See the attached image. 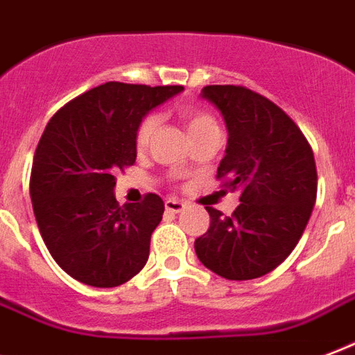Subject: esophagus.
Returning a JSON list of instances; mask_svg holds the SVG:
<instances>
[{"label":"esophagus","instance_id":"esophagus-1","mask_svg":"<svg viewBox=\"0 0 355 355\" xmlns=\"http://www.w3.org/2000/svg\"><path fill=\"white\" fill-rule=\"evenodd\" d=\"M185 207H187L185 203L180 202V200H172V198L164 202V209H166L168 213H181Z\"/></svg>","mask_w":355,"mask_h":355}]
</instances>
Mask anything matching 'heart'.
Listing matches in <instances>:
<instances>
[{"instance_id": "1", "label": "heart", "mask_w": 355, "mask_h": 355, "mask_svg": "<svg viewBox=\"0 0 355 355\" xmlns=\"http://www.w3.org/2000/svg\"><path fill=\"white\" fill-rule=\"evenodd\" d=\"M183 118H185L187 129H189V135L194 137V135L202 133V131H207V129L218 128L215 122V118L207 114L203 111H196V109H187L183 112ZM159 118L155 114H148L142 122L139 123V129H137V148L139 150H144L148 148V144L152 142V137L157 129Z\"/></svg>"}]
</instances>
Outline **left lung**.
Listing matches in <instances>:
<instances>
[{"instance_id":"left-lung-1","label":"left lung","mask_w":355,"mask_h":355,"mask_svg":"<svg viewBox=\"0 0 355 355\" xmlns=\"http://www.w3.org/2000/svg\"><path fill=\"white\" fill-rule=\"evenodd\" d=\"M220 111L227 146L218 178L241 192L232 216L207 209L209 230L194 241L203 266L226 279H254L289 257L317 200L313 150L293 120L265 96L235 85L200 94Z\"/></svg>"}]
</instances>
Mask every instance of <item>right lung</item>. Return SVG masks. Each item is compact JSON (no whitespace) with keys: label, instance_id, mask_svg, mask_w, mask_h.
Listing matches in <instances>:
<instances>
[{"label":"right lung","instance_id":"obj_1","mask_svg":"<svg viewBox=\"0 0 355 355\" xmlns=\"http://www.w3.org/2000/svg\"><path fill=\"white\" fill-rule=\"evenodd\" d=\"M183 87L105 83L64 105L44 129L33 159V211L57 265L90 287H118L146 265L164 203L118 205V170L137 159V129Z\"/></svg>","mask_w":355,"mask_h":355}]
</instances>
